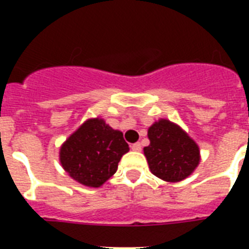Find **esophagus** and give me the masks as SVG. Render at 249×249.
Segmentation results:
<instances>
[{
	"label": "esophagus",
	"instance_id": "obj_1",
	"mask_svg": "<svg viewBox=\"0 0 249 249\" xmlns=\"http://www.w3.org/2000/svg\"><path fill=\"white\" fill-rule=\"evenodd\" d=\"M130 148H132L133 151H141V150H142V146H141V143L140 142H137V143H133L132 146H130Z\"/></svg>",
	"mask_w": 249,
	"mask_h": 249
}]
</instances>
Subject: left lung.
Instances as JSON below:
<instances>
[{
	"mask_svg": "<svg viewBox=\"0 0 249 249\" xmlns=\"http://www.w3.org/2000/svg\"><path fill=\"white\" fill-rule=\"evenodd\" d=\"M150 144L143 148L152 174L166 182H179L200 161L197 144L172 121L160 119L148 128Z\"/></svg>",
	"mask_w": 249,
	"mask_h": 249,
	"instance_id": "8db88e82",
	"label": "left lung"
}]
</instances>
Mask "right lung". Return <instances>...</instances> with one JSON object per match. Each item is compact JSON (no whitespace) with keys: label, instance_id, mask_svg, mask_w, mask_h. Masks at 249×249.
Masks as SVG:
<instances>
[{"label":"right lung","instance_id":"right-lung-1","mask_svg":"<svg viewBox=\"0 0 249 249\" xmlns=\"http://www.w3.org/2000/svg\"><path fill=\"white\" fill-rule=\"evenodd\" d=\"M129 151L123 133L103 119H89L68 137L59 151L60 164L75 181L99 187L116 173L119 161Z\"/></svg>","mask_w":249,"mask_h":249}]
</instances>
